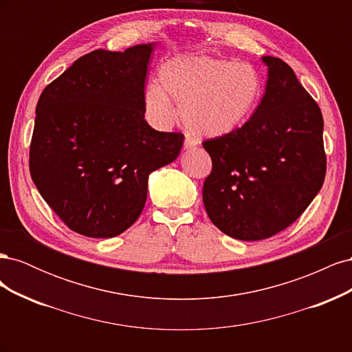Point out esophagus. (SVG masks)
<instances>
[{"label": "esophagus", "mask_w": 352, "mask_h": 352, "mask_svg": "<svg viewBox=\"0 0 352 352\" xmlns=\"http://www.w3.org/2000/svg\"><path fill=\"white\" fill-rule=\"evenodd\" d=\"M197 146V141L192 140V138H185V142H184V148L185 150H192V148Z\"/></svg>", "instance_id": "obj_1"}]
</instances>
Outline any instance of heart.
<instances>
[{
  "label": "heart",
  "instance_id": "obj_1",
  "mask_svg": "<svg viewBox=\"0 0 352 352\" xmlns=\"http://www.w3.org/2000/svg\"><path fill=\"white\" fill-rule=\"evenodd\" d=\"M160 87L144 92L146 119L168 127L176 109L188 129L201 138H225L238 132L254 114L261 97L260 74L247 63L206 56H180L160 67Z\"/></svg>",
  "mask_w": 352,
  "mask_h": 352
}]
</instances>
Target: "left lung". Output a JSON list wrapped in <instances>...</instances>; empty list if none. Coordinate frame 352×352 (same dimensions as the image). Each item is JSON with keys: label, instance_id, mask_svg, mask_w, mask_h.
Masks as SVG:
<instances>
[{"label": "left lung", "instance_id": "obj_1", "mask_svg": "<svg viewBox=\"0 0 352 352\" xmlns=\"http://www.w3.org/2000/svg\"><path fill=\"white\" fill-rule=\"evenodd\" d=\"M263 100L241 129L202 142L212 168L202 188L210 220L241 241L270 238L291 226L322 189L323 116L294 70L265 56Z\"/></svg>", "mask_w": 352, "mask_h": 352}]
</instances>
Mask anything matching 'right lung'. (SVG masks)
<instances>
[{"mask_svg": "<svg viewBox=\"0 0 352 352\" xmlns=\"http://www.w3.org/2000/svg\"><path fill=\"white\" fill-rule=\"evenodd\" d=\"M154 44L95 50L42 91L29 151L32 180L67 228L113 238L146 201L148 176L177 158L184 135L144 119Z\"/></svg>", "mask_w": 352, "mask_h": 352, "instance_id": "1", "label": "right lung"}]
</instances>
